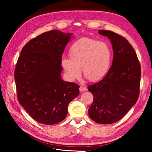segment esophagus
I'll return each instance as SVG.
<instances>
[{"label": "esophagus", "instance_id": "34e87169", "mask_svg": "<svg viewBox=\"0 0 152 152\" xmlns=\"http://www.w3.org/2000/svg\"><path fill=\"white\" fill-rule=\"evenodd\" d=\"M87 90V88H86V87H84V86H80V91L81 92H84V91H86Z\"/></svg>", "mask_w": 152, "mask_h": 152}]
</instances>
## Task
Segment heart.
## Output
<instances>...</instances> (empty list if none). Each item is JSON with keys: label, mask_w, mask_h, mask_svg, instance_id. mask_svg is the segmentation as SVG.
Masks as SVG:
<instances>
[{"label": "heart", "mask_w": 152, "mask_h": 152, "mask_svg": "<svg viewBox=\"0 0 152 152\" xmlns=\"http://www.w3.org/2000/svg\"><path fill=\"white\" fill-rule=\"evenodd\" d=\"M69 56L70 58L62 59L61 65L71 79L79 78L82 68L88 80H99L107 74L111 61L109 45L89 37L76 41L70 47Z\"/></svg>", "instance_id": "obj_1"}]
</instances>
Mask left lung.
Segmentation results:
<instances>
[{"instance_id": "1", "label": "left lung", "mask_w": 152, "mask_h": 152, "mask_svg": "<svg viewBox=\"0 0 152 152\" xmlns=\"http://www.w3.org/2000/svg\"><path fill=\"white\" fill-rule=\"evenodd\" d=\"M113 44L112 66L104 78L88 86L93 94L88 109L91 119L101 124L119 121L138 100L141 65L134 49L124 37L109 30H99Z\"/></svg>"}]
</instances>
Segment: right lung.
Returning <instances> with one entry per match:
<instances>
[{
	"mask_svg": "<svg viewBox=\"0 0 152 152\" xmlns=\"http://www.w3.org/2000/svg\"><path fill=\"white\" fill-rule=\"evenodd\" d=\"M71 33L45 32L23 48L15 69L20 104L36 121L54 125L65 119L70 102L79 94V85L61 78V56Z\"/></svg>",
	"mask_w": 152,
	"mask_h": 152,
	"instance_id": "right-lung-1",
	"label": "right lung"
}]
</instances>
